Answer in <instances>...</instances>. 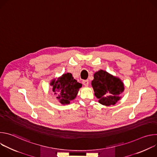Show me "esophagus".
Listing matches in <instances>:
<instances>
[{
    "label": "esophagus",
    "instance_id": "esophagus-1",
    "mask_svg": "<svg viewBox=\"0 0 157 157\" xmlns=\"http://www.w3.org/2000/svg\"><path fill=\"white\" fill-rule=\"evenodd\" d=\"M82 84H83L84 86H87L89 85V80H88V79H86V80H84V81H82Z\"/></svg>",
    "mask_w": 157,
    "mask_h": 157
}]
</instances>
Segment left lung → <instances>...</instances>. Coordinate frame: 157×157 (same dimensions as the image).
Wrapping results in <instances>:
<instances>
[{
	"label": "left lung",
	"mask_w": 157,
	"mask_h": 157,
	"mask_svg": "<svg viewBox=\"0 0 157 157\" xmlns=\"http://www.w3.org/2000/svg\"><path fill=\"white\" fill-rule=\"evenodd\" d=\"M91 84L99 102L106 106L116 104L124 90V83L119 78L102 70L94 73Z\"/></svg>",
	"instance_id": "8db88e82"
}]
</instances>
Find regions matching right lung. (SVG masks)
<instances>
[{"mask_svg": "<svg viewBox=\"0 0 157 157\" xmlns=\"http://www.w3.org/2000/svg\"><path fill=\"white\" fill-rule=\"evenodd\" d=\"M53 86L55 94H57L56 98L62 104H69L70 101L76 97L79 89L82 84L73 78L71 73L63 74L56 81L53 79L50 83Z\"/></svg>", "mask_w": 157, "mask_h": 157, "instance_id": "1", "label": "right lung"}]
</instances>
